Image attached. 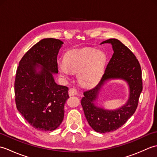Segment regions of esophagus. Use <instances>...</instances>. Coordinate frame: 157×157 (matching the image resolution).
<instances>
[{
  "label": "esophagus",
  "mask_w": 157,
  "mask_h": 157,
  "mask_svg": "<svg viewBox=\"0 0 157 157\" xmlns=\"http://www.w3.org/2000/svg\"><path fill=\"white\" fill-rule=\"evenodd\" d=\"M69 95L71 96H74V95H77L78 94V91H77V90L74 88H70L69 90Z\"/></svg>",
  "instance_id": "obj_1"
}]
</instances>
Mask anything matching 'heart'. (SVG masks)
I'll use <instances>...</instances> for the list:
<instances>
[{"instance_id":"b5f03b06","label":"heart","mask_w":157,"mask_h":157,"mask_svg":"<svg viewBox=\"0 0 157 157\" xmlns=\"http://www.w3.org/2000/svg\"><path fill=\"white\" fill-rule=\"evenodd\" d=\"M107 61L105 52L86 48L69 52L65 56V64L59 63L58 69L65 78H69L71 72L79 73V82L84 86H91L101 78Z\"/></svg>"}]
</instances>
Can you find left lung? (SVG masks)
Here are the masks:
<instances>
[{"mask_svg": "<svg viewBox=\"0 0 157 157\" xmlns=\"http://www.w3.org/2000/svg\"><path fill=\"white\" fill-rule=\"evenodd\" d=\"M105 43L111 44L114 52L101 80L95 88L85 91L81 101L89 125L99 133L115 131L124 124L135 113L142 91L141 67L133 52L117 39H109L101 44ZM111 79L123 80L127 83L129 89L128 99L126 104L113 110L100 107L97 102L101 89Z\"/></svg>", "mask_w": 157, "mask_h": 157, "instance_id": "left-lung-1", "label": "left lung"}]
</instances>
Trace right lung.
<instances>
[{"label":"right lung","mask_w":157,"mask_h":157,"mask_svg":"<svg viewBox=\"0 0 157 157\" xmlns=\"http://www.w3.org/2000/svg\"><path fill=\"white\" fill-rule=\"evenodd\" d=\"M63 42L44 38L23 56L15 81V103L18 111L33 128L52 131L64 117L68 88L58 85L53 75L58 73L57 55Z\"/></svg>","instance_id":"right-lung-1"}]
</instances>
